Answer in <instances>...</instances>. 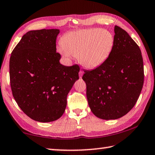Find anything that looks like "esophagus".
Returning <instances> with one entry per match:
<instances>
[{
	"mask_svg": "<svg viewBox=\"0 0 155 155\" xmlns=\"http://www.w3.org/2000/svg\"><path fill=\"white\" fill-rule=\"evenodd\" d=\"M83 74V72L82 71V70H80V72H79V77L80 78H81V77H82Z\"/></svg>",
	"mask_w": 155,
	"mask_h": 155,
	"instance_id": "obj_1",
	"label": "esophagus"
}]
</instances>
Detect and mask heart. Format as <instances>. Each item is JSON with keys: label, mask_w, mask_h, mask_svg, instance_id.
Wrapping results in <instances>:
<instances>
[{"label": "heart", "mask_w": 155, "mask_h": 155, "mask_svg": "<svg viewBox=\"0 0 155 155\" xmlns=\"http://www.w3.org/2000/svg\"><path fill=\"white\" fill-rule=\"evenodd\" d=\"M114 36L108 30L100 28L72 31L64 36L59 52L65 57H78L84 67L94 69L103 65L111 54Z\"/></svg>", "instance_id": "heart-1"}]
</instances>
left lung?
<instances>
[{"label":"left lung","mask_w":155,"mask_h":155,"mask_svg":"<svg viewBox=\"0 0 155 155\" xmlns=\"http://www.w3.org/2000/svg\"><path fill=\"white\" fill-rule=\"evenodd\" d=\"M114 32V46L109 58L100 67L85 70L82 77L91 111L103 120L118 119L129 112L143 85L140 47L118 26H115Z\"/></svg>","instance_id":"1"}]
</instances>
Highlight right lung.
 <instances>
[{
	"instance_id": "add662e5",
	"label": "right lung",
	"mask_w": 155,
	"mask_h": 155,
	"mask_svg": "<svg viewBox=\"0 0 155 155\" xmlns=\"http://www.w3.org/2000/svg\"><path fill=\"white\" fill-rule=\"evenodd\" d=\"M59 29L30 31L12 52L9 77L13 96L25 114L49 122L64 114L67 96L78 80V65L60 64L56 52Z\"/></svg>"
}]
</instances>
